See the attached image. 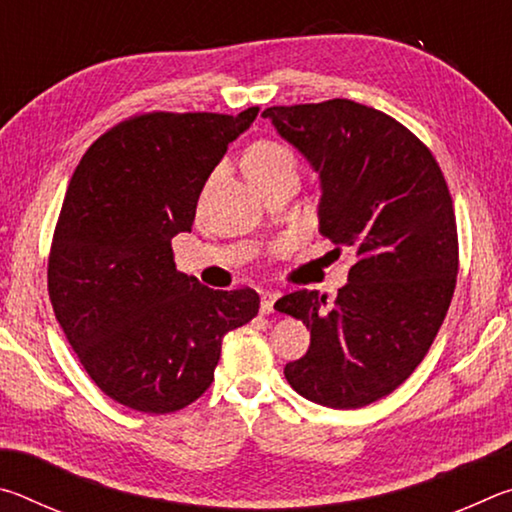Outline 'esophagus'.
<instances>
[{
    "label": "esophagus",
    "instance_id": "1",
    "mask_svg": "<svg viewBox=\"0 0 512 512\" xmlns=\"http://www.w3.org/2000/svg\"><path fill=\"white\" fill-rule=\"evenodd\" d=\"M277 298H280V293H277V291H264L262 293V305H259V309H262V314H271Z\"/></svg>",
    "mask_w": 512,
    "mask_h": 512
}]
</instances>
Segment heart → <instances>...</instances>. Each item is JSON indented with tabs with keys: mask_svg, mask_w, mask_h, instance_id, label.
<instances>
[{
	"mask_svg": "<svg viewBox=\"0 0 512 512\" xmlns=\"http://www.w3.org/2000/svg\"><path fill=\"white\" fill-rule=\"evenodd\" d=\"M298 158L287 144L264 140L257 142L246 155V171L250 178H264L273 176L280 171H296Z\"/></svg>",
	"mask_w": 512,
	"mask_h": 512,
	"instance_id": "b5f03b06",
	"label": "heart"
}]
</instances>
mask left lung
I'll return each instance as SVG.
<instances>
[{
    "label": "left lung",
    "instance_id": "8db88e82",
    "mask_svg": "<svg viewBox=\"0 0 512 512\" xmlns=\"http://www.w3.org/2000/svg\"><path fill=\"white\" fill-rule=\"evenodd\" d=\"M320 176L318 232L350 248L348 284L275 302L311 329L287 363L296 393L329 409H361L393 393L429 352L454 296L458 235L436 158L400 121L350 99L262 112Z\"/></svg>",
    "mask_w": 512,
    "mask_h": 512
}]
</instances>
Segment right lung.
I'll return each mask as SVG.
<instances>
[{
    "label": "right lung",
    "instance_id": "right-lung-1",
    "mask_svg": "<svg viewBox=\"0 0 512 512\" xmlns=\"http://www.w3.org/2000/svg\"><path fill=\"white\" fill-rule=\"evenodd\" d=\"M257 112L135 115L103 133L69 180L49 253L51 307L94 384L128 409L162 415L198 400L223 336L257 316L253 289H207L176 271L171 250Z\"/></svg>",
    "mask_w": 512,
    "mask_h": 512
}]
</instances>
